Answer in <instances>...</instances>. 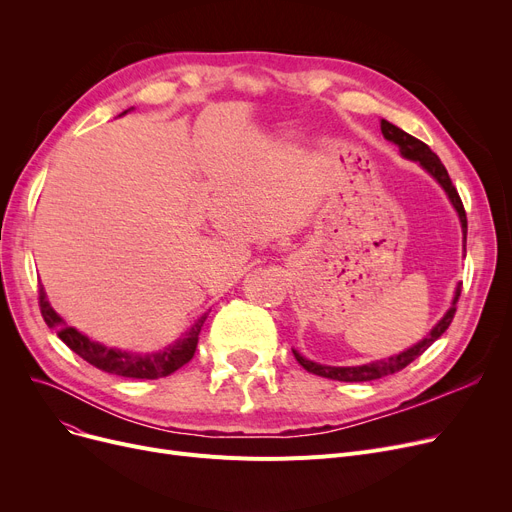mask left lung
Masks as SVG:
<instances>
[{
    "label": "left lung",
    "mask_w": 512,
    "mask_h": 512,
    "mask_svg": "<svg viewBox=\"0 0 512 512\" xmlns=\"http://www.w3.org/2000/svg\"><path fill=\"white\" fill-rule=\"evenodd\" d=\"M380 126H382L384 139L390 141L392 145H396L402 157L411 159V161H417V164L444 188V193L448 195L452 207L456 209V213H459L461 228H463V238L467 240V215H465V207H463V201H461L459 193H456V188L452 186V180H450L444 164L440 161V157L432 149H429L425 143H421L419 139L411 137L409 132L400 130L392 122L382 120ZM459 297H461V284L454 288V297H452V303H450L448 311L444 313V317L438 321V324L432 330H429V334L423 340H419L417 344L409 346L407 351H402L398 355H392L388 359L371 361V363L355 365V367H334V365H321V363L309 361V359H305L297 351H292V353H294V357H297V361L309 373L321 375V378H330V380H338V382H371V380H380V378H384V375H392V373H396L400 369H405L409 363H413L419 355H423L427 348L432 346L448 330L450 321H452V317L456 313V301H459Z\"/></svg>",
    "instance_id": "1"
}]
</instances>
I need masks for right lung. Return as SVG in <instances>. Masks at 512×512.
I'll list each match as a JSON object with an SVG mask.
<instances>
[{
  "instance_id": "1",
  "label": "right lung",
  "mask_w": 512,
  "mask_h": 512,
  "mask_svg": "<svg viewBox=\"0 0 512 512\" xmlns=\"http://www.w3.org/2000/svg\"><path fill=\"white\" fill-rule=\"evenodd\" d=\"M130 110L122 112L120 116L128 114ZM39 307H41V315L45 319V324L51 330L58 332L60 340L70 348V351H74L78 357H83L87 363H91L93 367H97L105 373L122 375V378H132V380L166 378V375L174 373L176 369H180L182 365L191 361L197 351L199 332L207 319V313H203L191 326V330L184 332L176 342L168 344L164 351L130 353V351H120V348H110L101 342H95L89 336H85L83 332H78L76 328L68 326L66 321L49 305L43 286L39 288Z\"/></svg>"
}]
</instances>
